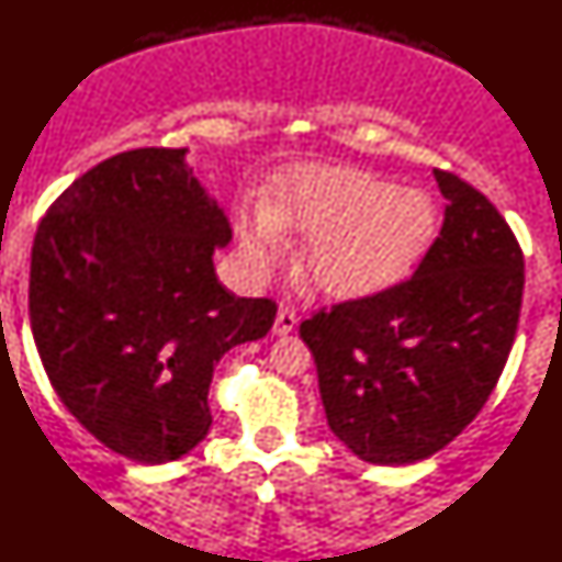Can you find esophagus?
<instances>
[{"instance_id":"1","label":"esophagus","mask_w":562,"mask_h":562,"mask_svg":"<svg viewBox=\"0 0 562 562\" xmlns=\"http://www.w3.org/2000/svg\"><path fill=\"white\" fill-rule=\"evenodd\" d=\"M295 324H297V318H295L293 311L282 308L280 314H277V318H274V326H272V331L277 334V337H285V334H290V331L295 329Z\"/></svg>"}]
</instances>
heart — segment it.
Here are the masks:
<instances>
[{
  "instance_id": "b5f03b06",
  "label": "heart",
  "mask_w": 562,
  "mask_h": 562,
  "mask_svg": "<svg viewBox=\"0 0 562 562\" xmlns=\"http://www.w3.org/2000/svg\"><path fill=\"white\" fill-rule=\"evenodd\" d=\"M438 225L436 199L345 166L297 168L267 207L240 228V246L267 267L280 231L311 236L301 272L331 297H371L394 288L428 251Z\"/></svg>"
}]
</instances>
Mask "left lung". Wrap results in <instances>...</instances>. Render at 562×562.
<instances>
[{
    "instance_id": "left-lung-1",
    "label": "left lung",
    "mask_w": 562,
    "mask_h": 562,
    "mask_svg": "<svg viewBox=\"0 0 562 562\" xmlns=\"http://www.w3.org/2000/svg\"><path fill=\"white\" fill-rule=\"evenodd\" d=\"M446 204L417 272L301 324L334 436L368 464L428 459L470 425L514 345L524 257L485 194L432 170Z\"/></svg>"
}]
</instances>
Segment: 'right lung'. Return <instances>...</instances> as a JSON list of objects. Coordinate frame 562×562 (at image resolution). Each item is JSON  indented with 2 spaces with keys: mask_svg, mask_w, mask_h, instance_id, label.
<instances>
[{
  "mask_svg": "<svg viewBox=\"0 0 562 562\" xmlns=\"http://www.w3.org/2000/svg\"><path fill=\"white\" fill-rule=\"evenodd\" d=\"M187 147L98 162L41 220L31 329L54 392L85 430L139 464L202 443L225 352L272 329L277 305L236 297L215 274L231 244Z\"/></svg>",
  "mask_w": 562,
  "mask_h": 562,
  "instance_id": "add662e5",
  "label": "right lung"
}]
</instances>
